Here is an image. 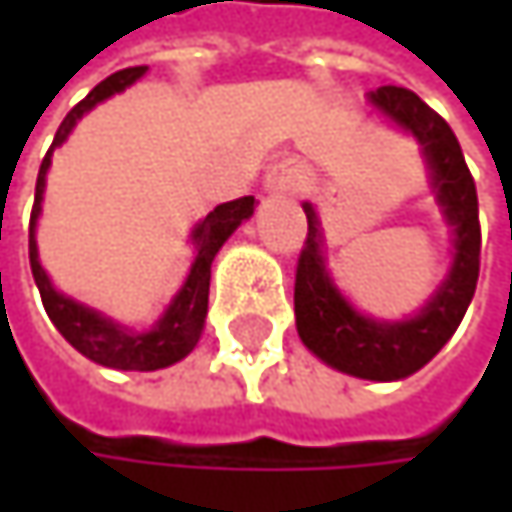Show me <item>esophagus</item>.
<instances>
[{
  "mask_svg": "<svg viewBox=\"0 0 512 512\" xmlns=\"http://www.w3.org/2000/svg\"><path fill=\"white\" fill-rule=\"evenodd\" d=\"M311 180H314V171L308 162L281 159V162L269 165V171L263 177V189L272 195H293V192H302Z\"/></svg>",
  "mask_w": 512,
  "mask_h": 512,
  "instance_id": "esophagus-1",
  "label": "esophagus"
}]
</instances>
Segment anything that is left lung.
<instances>
[{
  "label": "left lung",
  "mask_w": 512,
  "mask_h": 512,
  "mask_svg": "<svg viewBox=\"0 0 512 512\" xmlns=\"http://www.w3.org/2000/svg\"><path fill=\"white\" fill-rule=\"evenodd\" d=\"M367 103L394 127L409 133L430 171V189L454 234V260L436 293L406 320H379L361 314L338 290L326 266V237L317 210L305 201L308 240L296 266V332L302 344L329 367L370 382H394L421 370L462 323L480 272L477 189L460 142L448 121L436 115L415 91L382 85Z\"/></svg>",
  "instance_id": "obj_1"
}]
</instances>
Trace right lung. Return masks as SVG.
<instances>
[{
  "label": "right lung",
  "mask_w": 512,
  "mask_h": 512,
  "mask_svg": "<svg viewBox=\"0 0 512 512\" xmlns=\"http://www.w3.org/2000/svg\"><path fill=\"white\" fill-rule=\"evenodd\" d=\"M145 70L148 67H127V70L106 76L100 85L91 88V94L82 103H76L67 112V118L61 121V127L52 139V148L41 162L38 186H35V207H32V222H29V263H32V275H35V284L41 290V299H44V308L50 314L52 326L64 335V341L73 350H79L82 356L103 364V367H115V370H159V367L177 364L180 358H186L195 350V344L204 332V320H207L213 257L219 255V249L228 243V237L255 213V198L246 195V198L219 204L192 228L189 240L195 246V260L189 266V275H186L183 287L174 293V299L168 302V308L162 311V317L145 332L121 326L112 317H106V314H100V311H94V308H88V305H82V302H76V299H70L52 287L47 269L41 266L38 240H35L41 204H44V189H47V171L52 165V151L67 142V136L82 121V115H88L103 100L127 91L136 79L145 76Z\"/></svg>",
  "instance_id": "right-lung-1"
}]
</instances>
